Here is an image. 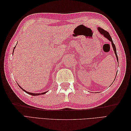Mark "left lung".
I'll list each match as a JSON object with an SVG mask.
<instances>
[{"label":"left lung","mask_w":131,"mask_h":131,"mask_svg":"<svg viewBox=\"0 0 131 131\" xmlns=\"http://www.w3.org/2000/svg\"><path fill=\"white\" fill-rule=\"evenodd\" d=\"M98 30L99 31H100L101 34H102V35H103L104 37H105L106 38L108 39L109 41H110L111 42H112V46H113V50H114V51L115 54V55H116L117 60V62H118V57H117V53H116V47H115V44H114L113 41L112 39V38H111V37H110V35L109 32H108V31H106L105 30L103 29V28H101V27H98ZM115 78H116V77H115Z\"/></svg>","instance_id":"obj_1"}]
</instances>
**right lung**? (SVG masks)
I'll list each match as a JSON object with an SVG mask.
<instances>
[{"label":"right lung","mask_w":131,"mask_h":131,"mask_svg":"<svg viewBox=\"0 0 131 131\" xmlns=\"http://www.w3.org/2000/svg\"><path fill=\"white\" fill-rule=\"evenodd\" d=\"M16 47V46H15ZM15 47H14V49H15ZM14 50H13V52H14ZM18 85V86L19 87V88H20L23 91H24L25 92H26L27 93H28V94H30V95H32V96H38V95H40V94H45L46 92H47V91L46 92H43V93H30V92H27V91H25V90H23L21 87L20 86H19V85Z\"/></svg>","instance_id":"obj_1"}]
</instances>
